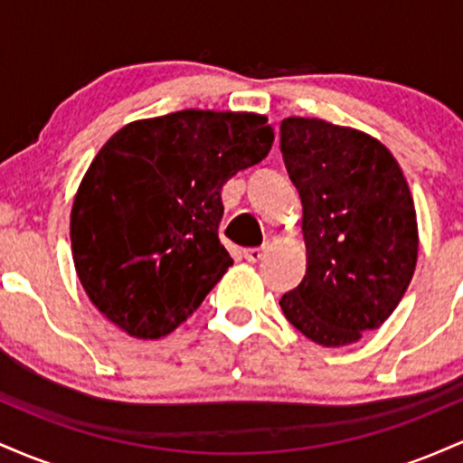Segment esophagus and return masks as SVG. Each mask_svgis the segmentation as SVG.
I'll use <instances>...</instances> for the list:
<instances>
[{"label":"esophagus","instance_id":"obj_1","mask_svg":"<svg viewBox=\"0 0 463 463\" xmlns=\"http://www.w3.org/2000/svg\"><path fill=\"white\" fill-rule=\"evenodd\" d=\"M243 257H246L250 263H259L265 257V248H248V250H243Z\"/></svg>","mask_w":463,"mask_h":463}]
</instances>
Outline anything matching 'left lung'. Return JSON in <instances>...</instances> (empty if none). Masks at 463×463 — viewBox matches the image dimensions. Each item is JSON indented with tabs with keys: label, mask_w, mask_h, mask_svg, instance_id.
<instances>
[{
	"label": "left lung",
	"mask_w": 463,
	"mask_h": 463,
	"mask_svg": "<svg viewBox=\"0 0 463 463\" xmlns=\"http://www.w3.org/2000/svg\"><path fill=\"white\" fill-rule=\"evenodd\" d=\"M280 152L302 200L307 274L280 298L311 342L348 346L379 328L411 283L418 222L401 165L365 132L287 117Z\"/></svg>",
	"instance_id": "left-lung-1"
}]
</instances>
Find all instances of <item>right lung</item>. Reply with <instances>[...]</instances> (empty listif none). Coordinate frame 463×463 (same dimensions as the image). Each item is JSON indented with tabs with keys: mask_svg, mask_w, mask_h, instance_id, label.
I'll list each match as a JSON object with an SVG mask.
<instances>
[{
	"mask_svg": "<svg viewBox=\"0 0 463 463\" xmlns=\"http://www.w3.org/2000/svg\"><path fill=\"white\" fill-rule=\"evenodd\" d=\"M257 113L178 110L117 130L71 206V254L89 300L137 339H158L202 305L232 265L217 228L222 187L268 156Z\"/></svg>",
	"mask_w": 463,
	"mask_h": 463,
	"instance_id": "right-lung-1",
	"label": "right lung"
}]
</instances>
